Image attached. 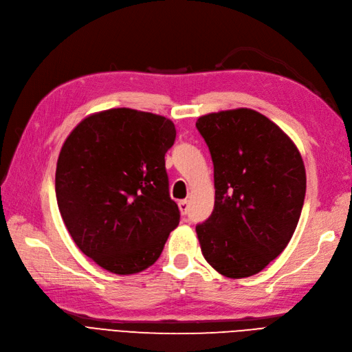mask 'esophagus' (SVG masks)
Returning <instances> with one entry per match:
<instances>
[{
  "label": "esophagus",
  "mask_w": 352,
  "mask_h": 352,
  "mask_svg": "<svg viewBox=\"0 0 352 352\" xmlns=\"http://www.w3.org/2000/svg\"><path fill=\"white\" fill-rule=\"evenodd\" d=\"M178 206H179L181 213H183V214H187V213H188V209H190V206H188V200H179Z\"/></svg>",
  "instance_id": "esophagus-1"
}]
</instances>
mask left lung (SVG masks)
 Returning a JSON list of instances; mask_svg holds the SVG:
<instances>
[{
  "label": "left lung",
  "instance_id": "left-lung-1",
  "mask_svg": "<svg viewBox=\"0 0 352 352\" xmlns=\"http://www.w3.org/2000/svg\"><path fill=\"white\" fill-rule=\"evenodd\" d=\"M213 162L214 206L197 223L201 253L221 275L247 278L276 258L297 228L305 168L275 122L240 108L197 120Z\"/></svg>",
  "mask_w": 352,
  "mask_h": 352
}]
</instances>
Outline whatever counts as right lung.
<instances>
[{"label":"right lung","mask_w":352,"mask_h":352,"mask_svg":"<svg viewBox=\"0 0 352 352\" xmlns=\"http://www.w3.org/2000/svg\"><path fill=\"white\" fill-rule=\"evenodd\" d=\"M175 134L165 117L117 108L85 118L61 147L55 195L63 221L76 245L112 274L153 265L179 223L165 168Z\"/></svg>","instance_id":"add662e5"}]
</instances>
